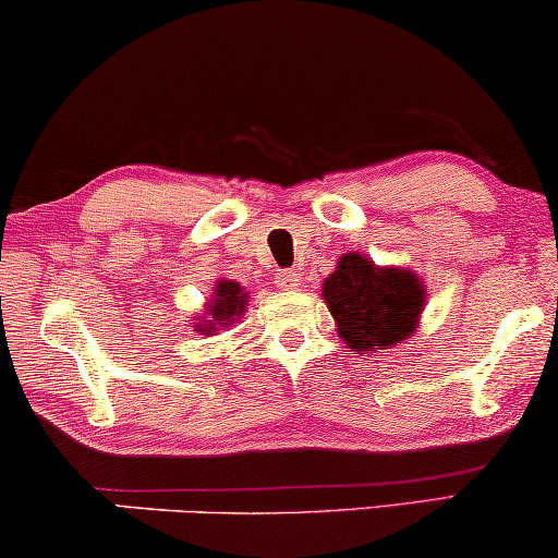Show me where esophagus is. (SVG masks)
I'll return each instance as SVG.
<instances>
[{
    "label": "esophagus",
    "instance_id": "34e87169",
    "mask_svg": "<svg viewBox=\"0 0 558 558\" xmlns=\"http://www.w3.org/2000/svg\"><path fill=\"white\" fill-rule=\"evenodd\" d=\"M277 287L284 289V292H294V289L300 287V274H296V271H279Z\"/></svg>",
    "mask_w": 558,
    "mask_h": 558
}]
</instances>
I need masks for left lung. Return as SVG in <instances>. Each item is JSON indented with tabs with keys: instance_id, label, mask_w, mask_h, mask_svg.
I'll return each instance as SVG.
<instances>
[{
	"instance_id": "1",
	"label": "left lung",
	"mask_w": 558,
	"mask_h": 558,
	"mask_svg": "<svg viewBox=\"0 0 558 558\" xmlns=\"http://www.w3.org/2000/svg\"><path fill=\"white\" fill-rule=\"evenodd\" d=\"M323 300L338 338L353 353L388 350L416 332L426 307V284L407 266H378L350 251L323 284Z\"/></svg>"
}]
</instances>
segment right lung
Masks as SVG:
<instances>
[{
	"mask_svg": "<svg viewBox=\"0 0 558 558\" xmlns=\"http://www.w3.org/2000/svg\"><path fill=\"white\" fill-rule=\"evenodd\" d=\"M248 307V292L243 289L239 281L233 279H218L216 289L205 302L203 315L197 312L195 323H190L195 327L197 335H218V330H226V327H233L239 319L243 317V312Z\"/></svg>",
	"mask_w": 558,
	"mask_h": 558,
	"instance_id": "add662e5",
	"label": "right lung"
}]
</instances>
